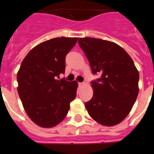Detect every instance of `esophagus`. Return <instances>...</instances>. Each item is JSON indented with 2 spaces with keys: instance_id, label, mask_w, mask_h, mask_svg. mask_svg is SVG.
<instances>
[{
  "instance_id": "esophagus-1",
  "label": "esophagus",
  "mask_w": 154,
  "mask_h": 154,
  "mask_svg": "<svg viewBox=\"0 0 154 154\" xmlns=\"http://www.w3.org/2000/svg\"><path fill=\"white\" fill-rule=\"evenodd\" d=\"M85 85V83L84 82H79V87H83Z\"/></svg>"
}]
</instances>
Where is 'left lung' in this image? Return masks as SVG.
I'll return each instance as SVG.
<instances>
[{"instance_id":"1","label":"left lung","mask_w":154,"mask_h":154,"mask_svg":"<svg viewBox=\"0 0 154 154\" xmlns=\"http://www.w3.org/2000/svg\"><path fill=\"white\" fill-rule=\"evenodd\" d=\"M79 45L89 61L93 74H101L91 82L93 98L85 103L89 115L103 126L122 122L138 95L139 72L132 58L113 42L80 38Z\"/></svg>"}]
</instances>
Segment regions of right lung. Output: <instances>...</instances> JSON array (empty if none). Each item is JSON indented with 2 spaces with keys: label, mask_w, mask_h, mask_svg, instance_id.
Listing matches in <instances>:
<instances>
[{
  "label": "right lung",
  "mask_w": 154,
  "mask_h": 154,
  "mask_svg": "<svg viewBox=\"0 0 154 154\" xmlns=\"http://www.w3.org/2000/svg\"><path fill=\"white\" fill-rule=\"evenodd\" d=\"M78 38H56L38 44L21 63L17 91L26 114L38 126L50 128L63 121L75 98L76 81L59 80L65 57Z\"/></svg>",
  "instance_id": "add662e5"
}]
</instances>
